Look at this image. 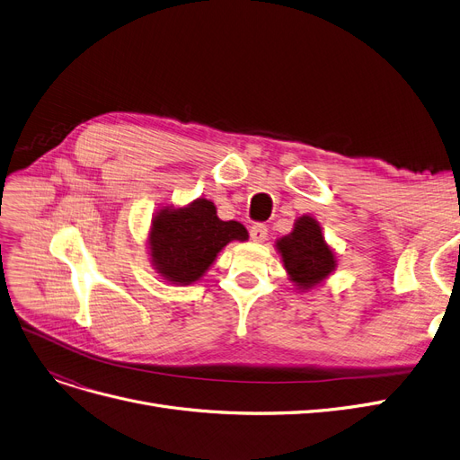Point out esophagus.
Segmentation results:
<instances>
[{
    "label": "esophagus",
    "instance_id": "esophagus-1",
    "mask_svg": "<svg viewBox=\"0 0 460 460\" xmlns=\"http://www.w3.org/2000/svg\"><path fill=\"white\" fill-rule=\"evenodd\" d=\"M249 234H251V240L256 243H262L268 240V228L264 225H252Z\"/></svg>",
    "mask_w": 460,
    "mask_h": 460
}]
</instances>
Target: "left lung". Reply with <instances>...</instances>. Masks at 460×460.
<instances>
[{"label":"left lung","mask_w":460,"mask_h":460,"mask_svg":"<svg viewBox=\"0 0 460 460\" xmlns=\"http://www.w3.org/2000/svg\"><path fill=\"white\" fill-rule=\"evenodd\" d=\"M290 281L298 290H309L323 283L336 270V254L324 242L317 220L309 215L298 217L288 235L275 243Z\"/></svg>","instance_id":"left-lung-1"}]
</instances>
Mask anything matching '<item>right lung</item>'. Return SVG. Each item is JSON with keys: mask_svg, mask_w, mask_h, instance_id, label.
Listing matches in <instances>:
<instances>
[{"mask_svg": "<svg viewBox=\"0 0 460 460\" xmlns=\"http://www.w3.org/2000/svg\"><path fill=\"white\" fill-rule=\"evenodd\" d=\"M249 237L237 220H220L213 201L198 198L185 208H164L149 232L151 262L164 279L190 285L204 278L217 254L230 242Z\"/></svg>", "mask_w": 460, "mask_h": 460, "instance_id": "add662e5", "label": "right lung"}]
</instances>
